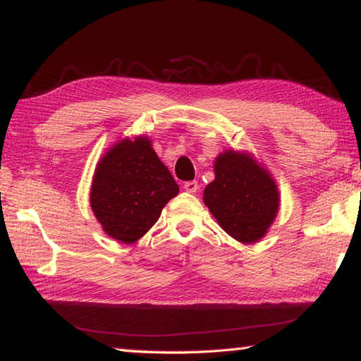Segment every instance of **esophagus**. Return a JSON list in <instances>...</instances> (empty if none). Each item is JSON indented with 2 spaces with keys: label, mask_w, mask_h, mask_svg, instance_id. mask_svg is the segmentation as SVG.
I'll list each match as a JSON object with an SVG mask.
<instances>
[{
  "label": "esophagus",
  "mask_w": 361,
  "mask_h": 361,
  "mask_svg": "<svg viewBox=\"0 0 361 361\" xmlns=\"http://www.w3.org/2000/svg\"><path fill=\"white\" fill-rule=\"evenodd\" d=\"M185 191H188V192H197V189H199V185H197V181H186L185 183Z\"/></svg>",
  "instance_id": "1"
}]
</instances>
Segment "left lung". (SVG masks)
<instances>
[{
	"label": "left lung",
	"instance_id": "8db88e82",
	"mask_svg": "<svg viewBox=\"0 0 361 361\" xmlns=\"http://www.w3.org/2000/svg\"><path fill=\"white\" fill-rule=\"evenodd\" d=\"M213 170L215 180L205 188L204 204L232 239L247 245L259 242L280 209L276 180L247 151L226 149Z\"/></svg>",
	"mask_w": 361,
	"mask_h": 361
}]
</instances>
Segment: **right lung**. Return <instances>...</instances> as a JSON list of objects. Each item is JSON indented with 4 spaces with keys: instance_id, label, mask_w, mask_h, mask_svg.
I'll list each match as a JSON object with an SVG mask.
<instances>
[{
    "instance_id": "right-lung-1",
    "label": "right lung",
    "mask_w": 361,
    "mask_h": 361,
    "mask_svg": "<svg viewBox=\"0 0 361 361\" xmlns=\"http://www.w3.org/2000/svg\"><path fill=\"white\" fill-rule=\"evenodd\" d=\"M180 188L145 135L118 140L100 157L90 186V207L111 239L135 243L161 216Z\"/></svg>"
}]
</instances>
